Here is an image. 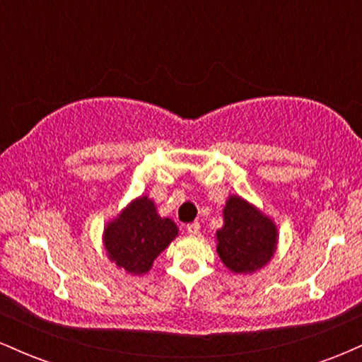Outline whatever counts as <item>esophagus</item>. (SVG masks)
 Wrapping results in <instances>:
<instances>
[{"label":"esophagus","instance_id":"1","mask_svg":"<svg viewBox=\"0 0 362 362\" xmlns=\"http://www.w3.org/2000/svg\"><path fill=\"white\" fill-rule=\"evenodd\" d=\"M187 233H189L190 236H197L199 235V231H201V224L199 223H190V224H187Z\"/></svg>","mask_w":362,"mask_h":362}]
</instances>
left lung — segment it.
Here are the masks:
<instances>
[{
	"mask_svg": "<svg viewBox=\"0 0 362 362\" xmlns=\"http://www.w3.org/2000/svg\"><path fill=\"white\" fill-rule=\"evenodd\" d=\"M279 233L271 216L240 195H228L223 207V228L216 231V252L233 274L264 269L277 250Z\"/></svg>",
	"mask_w": 362,
	"mask_h": 362,
	"instance_id": "1",
	"label": "left lung"
}]
</instances>
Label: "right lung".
Instances as JSON below:
<instances>
[{
	"mask_svg": "<svg viewBox=\"0 0 362 362\" xmlns=\"http://www.w3.org/2000/svg\"><path fill=\"white\" fill-rule=\"evenodd\" d=\"M177 236V224L158 214L153 199L139 195L107 221L102 242L109 260L119 269L131 276H143Z\"/></svg>",
	"mask_w": 362,
	"mask_h": 362,
	"instance_id": "right-lung-1",
	"label": "right lung"
}]
</instances>
